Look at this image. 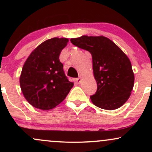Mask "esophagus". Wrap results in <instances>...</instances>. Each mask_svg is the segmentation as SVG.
<instances>
[{"mask_svg":"<svg viewBox=\"0 0 152 152\" xmlns=\"http://www.w3.org/2000/svg\"><path fill=\"white\" fill-rule=\"evenodd\" d=\"M76 81L78 83H81V78H76Z\"/></svg>","mask_w":152,"mask_h":152,"instance_id":"obj_1","label":"esophagus"}]
</instances>
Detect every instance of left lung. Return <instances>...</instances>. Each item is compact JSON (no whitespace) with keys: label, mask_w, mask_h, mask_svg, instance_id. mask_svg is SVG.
<instances>
[{"label":"left lung","mask_w":152,"mask_h":152,"mask_svg":"<svg viewBox=\"0 0 152 152\" xmlns=\"http://www.w3.org/2000/svg\"><path fill=\"white\" fill-rule=\"evenodd\" d=\"M71 42L92 56L97 91L91 96L95 106L114 110L126 103L134 87V75L127 56L109 38L82 36Z\"/></svg>","instance_id":"left-lung-1"}]
</instances>
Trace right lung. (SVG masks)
Wrapping results in <instances>:
<instances>
[{"label": "right lung", "instance_id": "obj_1", "mask_svg": "<svg viewBox=\"0 0 152 152\" xmlns=\"http://www.w3.org/2000/svg\"><path fill=\"white\" fill-rule=\"evenodd\" d=\"M69 42L66 38L46 40L32 51L23 66L20 76L22 93L28 102L41 110L55 108L74 86L64 74L59 60Z\"/></svg>", "mask_w": 152, "mask_h": 152}]
</instances>
